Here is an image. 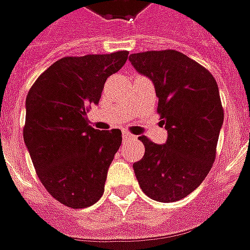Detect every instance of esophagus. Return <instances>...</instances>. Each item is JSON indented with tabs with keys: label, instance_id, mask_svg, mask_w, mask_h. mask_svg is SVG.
Wrapping results in <instances>:
<instances>
[{
	"label": "esophagus",
	"instance_id": "1",
	"mask_svg": "<svg viewBox=\"0 0 250 250\" xmlns=\"http://www.w3.org/2000/svg\"><path fill=\"white\" fill-rule=\"evenodd\" d=\"M122 138H123V142H128V141H132L134 139V135H131V134H128V132H123L122 134Z\"/></svg>",
	"mask_w": 250,
	"mask_h": 250
}]
</instances>
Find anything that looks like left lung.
I'll return each instance as SVG.
<instances>
[{
	"instance_id": "left-lung-1",
	"label": "left lung",
	"mask_w": 250,
	"mask_h": 250,
	"mask_svg": "<svg viewBox=\"0 0 250 250\" xmlns=\"http://www.w3.org/2000/svg\"><path fill=\"white\" fill-rule=\"evenodd\" d=\"M128 60L154 84L167 130L163 145L139 136L145 155L132 165L134 173L147 197L179 201L202 184L214 162L224 123L218 85L208 69L181 52L134 53Z\"/></svg>"
}]
</instances>
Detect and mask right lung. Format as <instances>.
I'll use <instances>...</instances> for the list:
<instances>
[{
  "label": "right lung",
  "mask_w": 250,
  "mask_h": 250,
  "mask_svg": "<svg viewBox=\"0 0 250 250\" xmlns=\"http://www.w3.org/2000/svg\"><path fill=\"white\" fill-rule=\"evenodd\" d=\"M128 52L64 57L41 75L26 96L24 142L36 173L52 197L73 209L96 204L122 145L119 130L88 125L104 83L125 65Z\"/></svg>",
  "instance_id": "obj_1"
}]
</instances>
